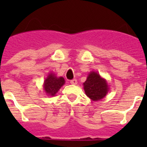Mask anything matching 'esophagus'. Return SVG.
Listing matches in <instances>:
<instances>
[{"mask_svg":"<svg viewBox=\"0 0 147 147\" xmlns=\"http://www.w3.org/2000/svg\"><path fill=\"white\" fill-rule=\"evenodd\" d=\"M70 82H71V85H76V84H77V80H76V79H74V80H71Z\"/></svg>","mask_w":147,"mask_h":147,"instance_id":"34e87169","label":"esophagus"}]
</instances>
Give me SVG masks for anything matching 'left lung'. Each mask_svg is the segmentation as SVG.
<instances>
[{
    "label": "left lung",
    "mask_w": 147,
    "mask_h": 147,
    "mask_svg": "<svg viewBox=\"0 0 147 147\" xmlns=\"http://www.w3.org/2000/svg\"><path fill=\"white\" fill-rule=\"evenodd\" d=\"M83 85L86 95L93 101L103 98L108 91L107 82L96 72L90 73Z\"/></svg>",
    "instance_id": "left-lung-1"
}]
</instances>
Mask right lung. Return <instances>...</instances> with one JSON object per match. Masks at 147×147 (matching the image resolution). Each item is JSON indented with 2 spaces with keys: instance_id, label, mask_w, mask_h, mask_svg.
<instances>
[{
  "instance_id": "right-lung-1",
  "label": "right lung",
  "mask_w": 147,
  "mask_h": 147,
  "mask_svg": "<svg viewBox=\"0 0 147 147\" xmlns=\"http://www.w3.org/2000/svg\"><path fill=\"white\" fill-rule=\"evenodd\" d=\"M64 84V78H58L53 74H51L44 82V89L48 96H54Z\"/></svg>"
}]
</instances>
